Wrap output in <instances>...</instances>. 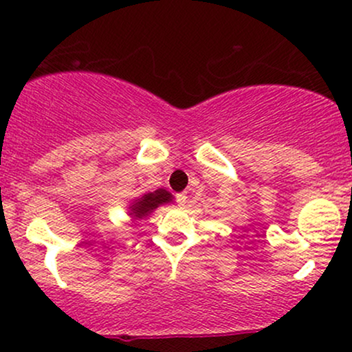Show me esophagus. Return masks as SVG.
<instances>
[{
    "instance_id": "obj_1",
    "label": "esophagus",
    "mask_w": 352,
    "mask_h": 352,
    "mask_svg": "<svg viewBox=\"0 0 352 352\" xmlns=\"http://www.w3.org/2000/svg\"><path fill=\"white\" fill-rule=\"evenodd\" d=\"M175 199H177V204H179V207H185V204H187V195H185V193H179Z\"/></svg>"
}]
</instances>
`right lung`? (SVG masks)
Listing matches in <instances>:
<instances>
[{"instance_id":"add662e5","label":"right lung","mask_w":352,"mask_h":352,"mask_svg":"<svg viewBox=\"0 0 352 352\" xmlns=\"http://www.w3.org/2000/svg\"><path fill=\"white\" fill-rule=\"evenodd\" d=\"M168 201H172V193H168L167 190L159 188L155 192H148L131 205V213L129 215H132L134 218H144L151 215L157 207L168 204Z\"/></svg>"}]
</instances>
